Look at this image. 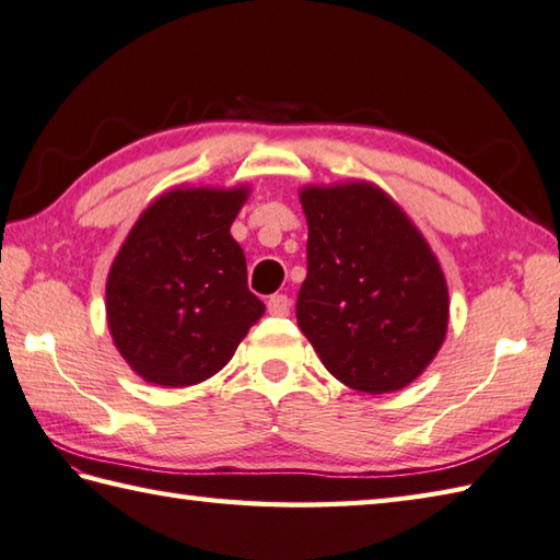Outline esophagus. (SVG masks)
<instances>
[{
    "instance_id": "esophagus-1",
    "label": "esophagus",
    "mask_w": 560,
    "mask_h": 560,
    "mask_svg": "<svg viewBox=\"0 0 560 560\" xmlns=\"http://www.w3.org/2000/svg\"><path fill=\"white\" fill-rule=\"evenodd\" d=\"M267 307H269L271 315L283 317V315H289V311H291V299H289V295H283V293H273V295H269Z\"/></svg>"
}]
</instances>
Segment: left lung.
<instances>
[{
    "label": "left lung",
    "instance_id": "left-lung-1",
    "mask_svg": "<svg viewBox=\"0 0 560 560\" xmlns=\"http://www.w3.org/2000/svg\"><path fill=\"white\" fill-rule=\"evenodd\" d=\"M307 277L295 317L339 383L365 395L411 385L447 335L445 273L421 231L368 180L305 185Z\"/></svg>",
    "mask_w": 560,
    "mask_h": 560
}]
</instances>
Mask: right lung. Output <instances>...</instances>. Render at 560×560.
I'll list each match as a JSON object with an SVG mask.
<instances>
[{"label":"right lung","mask_w":560,"mask_h":560,"mask_svg":"<svg viewBox=\"0 0 560 560\" xmlns=\"http://www.w3.org/2000/svg\"><path fill=\"white\" fill-rule=\"evenodd\" d=\"M247 197V185L173 187L141 211L113 259L108 329L147 383H205L265 315V303L247 289L243 247L231 235Z\"/></svg>","instance_id":"obj_1"}]
</instances>
